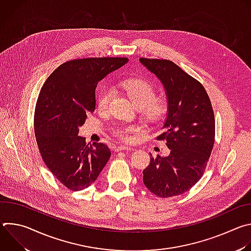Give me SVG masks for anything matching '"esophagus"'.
<instances>
[{
    "label": "esophagus",
    "instance_id": "obj_1",
    "mask_svg": "<svg viewBox=\"0 0 251 251\" xmlns=\"http://www.w3.org/2000/svg\"><path fill=\"white\" fill-rule=\"evenodd\" d=\"M132 151V150H134V148L133 147H130V146H118V147H116V149H115V151L116 152H120V151Z\"/></svg>",
    "mask_w": 251,
    "mask_h": 251
}]
</instances>
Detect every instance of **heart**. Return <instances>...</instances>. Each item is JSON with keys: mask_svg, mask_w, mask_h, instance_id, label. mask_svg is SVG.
I'll use <instances>...</instances> for the list:
<instances>
[{"mask_svg": "<svg viewBox=\"0 0 251 251\" xmlns=\"http://www.w3.org/2000/svg\"><path fill=\"white\" fill-rule=\"evenodd\" d=\"M120 86L140 107L142 114L147 121L156 122L166 117L168 113V102L165 98L156 97L157 89L155 85L145 78H129L121 82ZM113 98V89L109 86H103L99 89L96 97V105L100 111L109 109ZM135 131L132 126L120 128L116 131L122 140H129L131 134Z\"/></svg>", "mask_w": 251, "mask_h": 251, "instance_id": "heart-1", "label": "heart"}]
</instances>
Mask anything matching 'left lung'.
Here are the masks:
<instances>
[{
  "label": "left lung",
  "mask_w": 251,
  "mask_h": 251,
  "mask_svg": "<svg viewBox=\"0 0 251 251\" xmlns=\"http://www.w3.org/2000/svg\"><path fill=\"white\" fill-rule=\"evenodd\" d=\"M140 61L162 81L169 111L163 132L168 157H152L143 171V182L159 198L182 195L202 176L216 135L210 99L202 84L168 59L141 57Z\"/></svg>",
  "instance_id": "8db88e82"
}]
</instances>
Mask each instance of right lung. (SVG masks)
Wrapping results in <instances>:
<instances>
[{
  "label": "right lung",
  "mask_w": 251,
  "mask_h": 251,
  "mask_svg": "<svg viewBox=\"0 0 251 251\" xmlns=\"http://www.w3.org/2000/svg\"><path fill=\"white\" fill-rule=\"evenodd\" d=\"M127 57L77 58L60 64L43 85L34 109L37 144L48 169L70 191L88 188L108 162L111 152L103 143H86L78 136L95 110V89Z\"/></svg>",
  "instance_id": "add662e5"
}]
</instances>
